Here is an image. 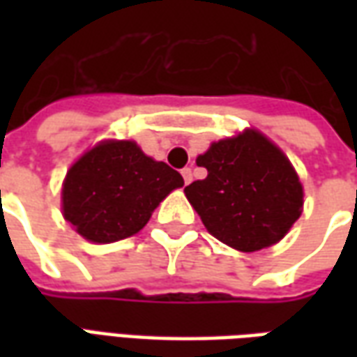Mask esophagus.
<instances>
[{"instance_id": "obj_1", "label": "esophagus", "mask_w": 357, "mask_h": 357, "mask_svg": "<svg viewBox=\"0 0 357 357\" xmlns=\"http://www.w3.org/2000/svg\"><path fill=\"white\" fill-rule=\"evenodd\" d=\"M181 176H183L185 185H189V183L193 181V170H191V168H183V170H181Z\"/></svg>"}]
</instances>
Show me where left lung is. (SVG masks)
<instances>
[{"instance_id": "1", "label": "left lung", "mask_w": 357, "mask_h": 357, "mask_svg": "<svg viewBox=\"0 0 357 357\" xmlns=\"http://www.w3.org/2000/svg\"><path fill=\"white\" fill-rule=\"evenodd\" d=\"M197 164L208 176L185 187L187 199L204 227L225 245L255 252L283 239L298 220V176L262 133L247 130L212 143Z\"/></svg>"}]
</instances>
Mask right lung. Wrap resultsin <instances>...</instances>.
<instances>
[{
  "mask_svg": "<svg viewBox=\"0 0 357 357\" xmlns=\"http://www.w3.org/2000/svg\"><path fill=\"white\" fill-rule=\"evenodd\" d=\"M181 185L179 172L133 141H105L66 174L63 214L88 241L114 243L143 229L158 202Z\"/></svg>",
  "mask_w": 357,
  "mask_h": 357,
  "instance_id": "right-lung-1",
  "label": "right lung"
}]
</instances>
